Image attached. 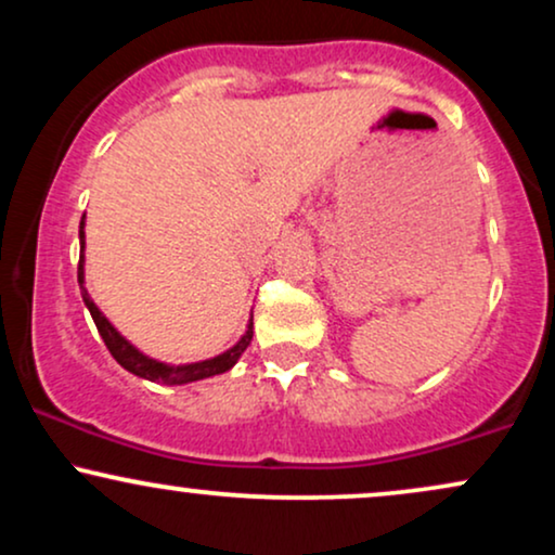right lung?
Segmentation results:
<instances>
[{"label": "right lung", "instance_id": "add662e5", "mask_svg": "<svg viewBox=\"0 0 555 555\" xmlns=\"http://www.w3.org/2000/svg\"><path fill=\"white\" fill-rule=\"evenodd\" d=\"M82 229H86V214H82V221H80V247L86 250V232H82ZM78 284H80L82 302H86L88 313H91L95 328H99L101 339H104L106 349L112 352V358L117 360L125 371L138 375V378L154 380V384L184 386V384H193V380H203V378H211V375H221V373L232 371V367L237 365V360L242 358V352H245L253 341V318H250V321H247L245 334H242L240 341L234 344V347H229L227 352L216 354V358H208V360L184 362V365H169V362L154 360V358H149L145 352H140L135 344L127 341L125 336L114 328V323L109 321V318L101 313L99 305L93 302L91 295H88V289H86V256H80Z\"/></svg>", "mask_w": 555, "mask_h": 555}]
</instances>
